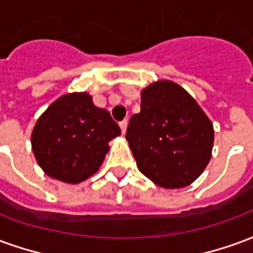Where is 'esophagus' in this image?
<instances>
[{
  "label": "esophagus",
  "instance_id": "esophagus-1",
  "mask_svg": "<svg viewBox=\"0 0 253 253\" xmlns=\"http://www.w3.org/2000/svg\"><path fill=\"white\" fill-rule=\"evenodd\" d=\"M119 126H121V128H122V132L125 134V132H126V130H127V126H128V122L125 119V121H122L121 123H119Z\"/></svg>",
  "mask_w": 253,
  "mask_h": 253
}]
</instances>
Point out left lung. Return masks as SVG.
I'll return each mask as SVG.
<instances>
[{
    "mask_svg": "<svg viewBox=\"0 0 253 253\" xmlns=\"http://www.w3.org/2000/svg\"><path fill=\"white\" fill-rule=\"evenodd\" d=\"M126 139L141 173L173 190L190 186L210 163L214 127L186 89L160 80L142 89Z\"/></svg>",
    "mask_w": 253,
    "mask_h": 253,
    "instance_id": "left-lung-1",
    "label": "left lung"
}]
</instances>
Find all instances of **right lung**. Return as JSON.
Segmentation results:
<instances>
[{"label":"right lung","instance_id":"right-lung-1","mask_svg":"<svg viewBox=\"0 0 253 253\" xmlns=\"http://www.w3.org/2000/svg\"><path fill=\"white\" fill-rule=\"evenodd\" d=\"M121 135L111 114L86 92L58 97L36 121L31 145L38 164L52 179L78 184L94 175Z\"/></svg>","mask_w":253,"mask_h":253}]
</instances>
